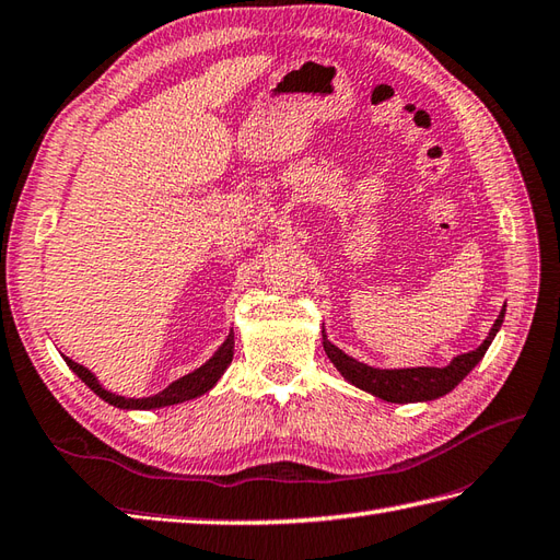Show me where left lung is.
<instances>
[{
    "label": "left lung",
    "instance_id": "obj_1",
    "mask_svg": "<svg viewBox=\"0 0 560 560\" xmlns=\"http://www.w3.org/2000/svg\"><path fill=\"white\" fill-rule=\"evenodd\" d=\"M505 316V306L501 308L499 318L491 326L487 340H483L477 350L453 357L448 366H412V369H376L364 362H357L354 357L345 354L340 347H335L323 330V350H326L328 359L335 364V369L350 381L357 388L371 393L374 397H381L385 402H429L436 397L448 395L455 385L463 381L471 369H475L481 357L487 354L489 345L493 342L495 332L501 330V323Z\"/></svg>",
    "mask_w": 560,
    "mask_h": 560
}]
</instances>
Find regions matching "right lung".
Returning <instances> with one entry per match:
<instances>
[{"label": "right lung", "instance_id": "right-lung-1", "mask_svg": "<svg viewBox=\"0 0 560 560\" xmlns=\"http://www.w3.org/2000/svg\"><path fill=\"white\" fill-rule=\"evenodd\" d=\"M232 354H234V332L230 330L225 342L218 347V352L210 357L206 364L194 369L191 374L177 378L175 383H170L165 390H160L158 395H151V397H124L117 393H109L103 388L101 381H97L95 374H91L89 369L77 364L69 357H65V362L69 364L73 374H77L95 395H101L103 400L109 405H115L119 409H160V407L194 400V397L208 393L220 381V376L225 374V369L232 364Z\"/></svg>", "mask_w": 560, "mask_h": 560}]
</instances>
